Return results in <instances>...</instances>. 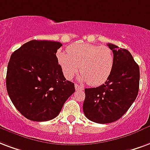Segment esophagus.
Segmentation results:
<instances>
[{"instance_id":"1","label":"esophagus","mask_w":150,"mask_h":150,"mask_svg":"<svg viewBox=\"0 0 150 150\" xmlns=\"http://www.w3.org/2000/svg\"><path fill=\"white\" fill-rule=\"evenodd\" d=\"M75 90H83V89L82 86H79V85H78V84H75Z\"/></svg>"}]
</instances>
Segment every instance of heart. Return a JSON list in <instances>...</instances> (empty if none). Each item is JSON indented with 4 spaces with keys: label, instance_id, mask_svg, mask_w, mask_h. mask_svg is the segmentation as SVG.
<instances>
[{
    "label": "heart",
    "instance_id": "b5f03b06",
    "mask_svg": "<svg viewBox=\"0 0 150 150\" xmlns=\"http://www.w3.org/2000/svg\"><path fill=\"white\" fill-rule=\"evenodd\" d=\"M57 58L67 79L73 78L79 67V80L87 82L91 86L104 83L111 74L115 63L109 47L87 43L70 45L67 52H58Z\"/></svg>",
    "mask_w": 150,
    "mask_h": 150
}]
</instances>
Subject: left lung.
<instances>
[{"label":"left lung","mask_w":150,"mask_h":150,"mask_svg":"<svg viewBox=\"0 0 150 150\" xmlns=\"http://www.w3.org/2000/svg\"><path fill=\"white\" fill-rule=\"evenodd\" d=\"M114 54V67L106 83L86 88L84 115L96 123L114 122L125 115L138 94L140 71L128 50L108 44Z\"/></svg>","instance_id":"1"}]
</instances>
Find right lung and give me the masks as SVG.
<instances>
[{"mask_svg":"<svg viewBox=\"0 0 150 150\" xmlns=\"http://www.w3.org/2000/svg\"><path fill=\"white\" fill-rule=\"evenodd\" d=\"M61 46L59 42L33 40L10 57L6 75L8 94L17 110L29 120L55 118L75 92V85L66 80L56 57Z\"/></svg>","mask_w":150,"mask_h":150,"instance_id":"add662e5","label":"right lung"}]
</instances>
